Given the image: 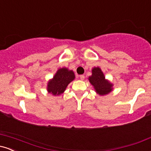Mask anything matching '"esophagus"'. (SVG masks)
Instances as JSON below:
<instances>
[{
	"mask_svg": "<svg viewBox=\"0 0 151 151\" xmlns=\"http://www.w3.org/2000/svg\"><path fill=\"white\" fill-rule=\"evenodd\" d=\"M79 78H80L81 80H84V75L81 74V75H79Z\"/></svg>",
	"mask_w": 151,
	"mask_h": 151,
	"instance_id": "1",
	"label": "esophagus"
}]
</instances>
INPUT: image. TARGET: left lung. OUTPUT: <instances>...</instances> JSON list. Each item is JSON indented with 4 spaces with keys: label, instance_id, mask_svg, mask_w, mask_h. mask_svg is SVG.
Masks as SVG:
<instances>
[{
    "label": "left lung",
    "instance_id": "obj_1",
    "mask_svg": "<svg viewBox=\"0 0 151 151\" xmlns=\"http://www.w3.org/2000/svg\"><path fill=\"white\" fill-rule=\"evenodd\" d=\"M89 80L99 94L105 95L111 91L112 84L105 80L104 75L99 67L93 69L92 75L89 77Z\"/></svg>",
    "mask_w": 151,
    "mask_h": 151
}]
</instances>
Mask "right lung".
Wrapping results in <instances>:
<instances>
[{
	"instance_id": "1",
	"label": "right lung",
	"mask_w": 151,
	"mask_h": 151,
	"mask_svg": "<svg viewBox=\"0 0 151 151\" xmlns=\"http://www.w3.org/2000/svg\"><path fill=\"white\" fill-rule=\"evenodd\" d=\"M75 77L74 72L67 68L60 69L52 80L48 82L47 91L53 95H60Z\"/></svg>"
}]
</instances>
